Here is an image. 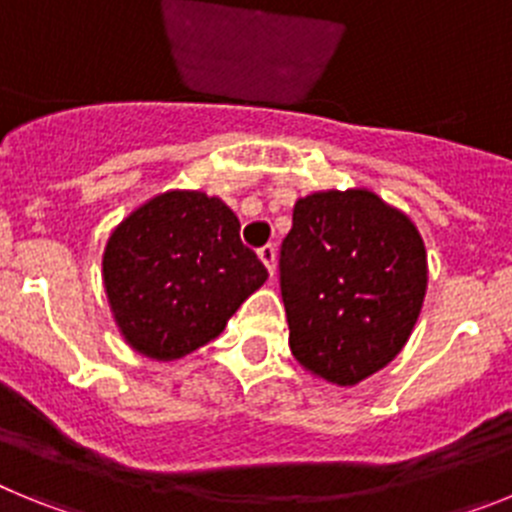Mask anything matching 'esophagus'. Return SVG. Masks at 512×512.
I'll return each mask as SVG.
<instances>
[{"mask_svg":"<svg viewBox=\"0 0 512 512\" xmlns=\"http://www.w3.org/2000/svg\"><path fill=\"white\" fill-rule=\"evenodd\" d=\"M259 259L264 261V266L269 269V274L274 277V271H277V248L266 243L264 248H259Z\"/></svg>","mask_w":512,"mask_h":512,"instance_id":"1","label":"esophagus"}]
</instances>
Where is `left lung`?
Instances as JSON below:
<instances>
[{
  "label": "left lung",
  "mask_w": 512,
  "mask_h": 512,
  "mask_svg": "<svg viewBox=\"0 0 512 512\" xmlns=\"http://www.w3.org/2000/svg\"><path fill=\"white\" fill-rule=\"evenodd\" d=\"M279 266L292 356L338 387L400 354L428 289L420 230L366 187L300 197Z\"/></svg>",
  "instance_id": "left-lung-1"
}]
</instances>
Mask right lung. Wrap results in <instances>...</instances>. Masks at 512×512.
<instances>
[{
  "label": "right lung",
  "instance_id": "add662e5",
  "mask_svg": "<svg viewBox=\"0 0 512 512\" xmlns=\"http://www.w3.org/2000/svg\"><path fill=\"white\" fill-rule=\"evenodd\" d=\"M259 256L220 197L169 189L135 207L102 253L104 295L120 336L153 361L215 341L266 282Z\"/></svg>",
  "mask_w": 512,
  "mask_h": 512
}]
</instances>
